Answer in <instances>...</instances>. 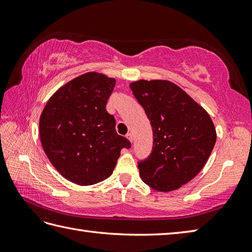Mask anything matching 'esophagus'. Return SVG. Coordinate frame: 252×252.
I'll return each mask as SVG.
<instances>
[{
	"label": "esophagus",
	"mask_w": 252,
	"mask_h": 252,
	"mask_svg": "<svg viewBox=\"0 0 252 252\" xmlns=\"http://www.w3.org/2000/svg\"><path fill=\"white\" fill-rule=\"evenodd\" d=\"M126 137H127V140H129L131 143L133 142V135H132V133H127Z\"/></svg>",
	"instance_id": "34e87169"
}]
</instances>
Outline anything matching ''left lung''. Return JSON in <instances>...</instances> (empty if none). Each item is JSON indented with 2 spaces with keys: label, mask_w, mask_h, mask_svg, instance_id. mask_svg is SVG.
Listing matches in <instances>:
<instances>
[{
  "label": "left lung",
  "mask_w": 252,
  "mask_h": 252,
  "mask_svg": "<svg viewBox=\"0 0 252 252\" xmlns=\"http://www.w3.org/2000/svg\"><path fill=\"white\" fill-rule=\"evenodd\" d=\"M130 89L151 120L153 152L138 162L144 183L172 191L189 183L208 161L217 132L208 112L168 80H138Z\"/></svg>",
  "instance_id": "1"
}]
</instances>
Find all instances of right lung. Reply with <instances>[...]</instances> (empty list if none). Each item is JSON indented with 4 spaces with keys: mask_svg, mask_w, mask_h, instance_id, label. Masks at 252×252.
Returning a JSON list of instances; mask_svg holds the SVG:
<instances>
[{
    "mask_svg": "<svg viewBox=\"0 0 252 252\" xmlns=\"http://www.w3.org/2000/svg\"><path fill=\"white\" fill-rule=\"evenodd\" d=\"M116 80L87 72L51 96L39 122L40 138L51 163L66 180L87 186L106 180L122 148L131 143L116 132L106 110Z\"/></svg>",
    "mask_w": 252,
    "mask_h": 252,
    "instance_id": "1",
    "label": "right lung"
}]
</instances>
